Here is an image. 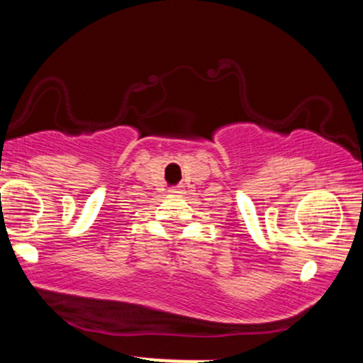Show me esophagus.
I'll return each mask as SVG.
<instances>
[{
	"label": "esophagus",
	"mask_w": 363,
	"mask_h": 363,
	"mask_svg": "<svg viewBox=\"0 0 363 363\" xmlns=\"http://www.w3.org/2000/svg\"><path fill=\"white\" fill-rule=\"evenodd\" d=\"M182 191L177 189V187H174V189H170V196H181Z\"/></svg>",
	"instance_id": "34e87169"
}]
</instances>
